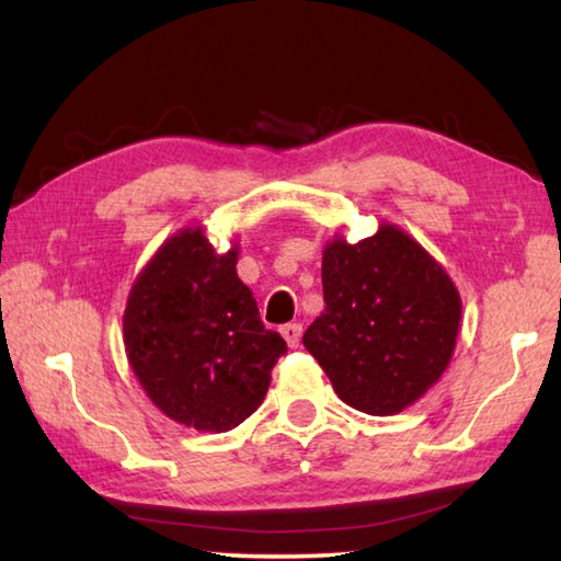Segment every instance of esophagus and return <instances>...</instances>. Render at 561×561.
I'll return each mask as SVG.
<instances>
[{
	"mask_svg": "<svg viewBox=\"0 0 561 561\" xmlns=\"http://www.w3.org/2000/svg\"><path fill=\"white\" fill-rule=\"evenodd\" d=\"M279 332H282V337L287 340V344H289L291 350H294V347H299V342H301V332H304V328H301L299 323H289V325H284Z\"/></svg>",
	"mask_w": 561,
	"mask_h": 561,
	"instance_id": "esophagus-1",
	"label": "esophagus"
}]
</instances>
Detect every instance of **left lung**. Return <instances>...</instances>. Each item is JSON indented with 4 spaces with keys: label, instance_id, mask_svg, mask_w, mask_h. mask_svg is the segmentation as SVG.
<instances>
[{
    "label": "left lung",
    "instance_id": "8db88e82",
    "mask_svg": "<svg viewBox=\"0 0 561 561\" xmlns=\"http://www.w3.org/2000/svg\"><path fill=\"white\" fill-rule=\"evenodd\" d=\"M325 313L304 335L350 408L390 416L438 383L456 352L462 301L428 250L380 221L359 243L335 233L323 248Z\"/></svg>",
    "mask_w": 561,
    "mask_h": 561
}]
</instances>
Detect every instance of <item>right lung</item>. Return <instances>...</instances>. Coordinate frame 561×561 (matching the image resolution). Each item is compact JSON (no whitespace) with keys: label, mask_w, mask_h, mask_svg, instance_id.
I'll use <instances>...</instances> for the list:
<instances>
[{"label":"right lung","mask_w":561,"mask_h":561,"mask_svg":"<svg viewBox=\"0 0 561 561\" xmlns=\"http://www.w3.org/2000/svg\"><path fill=\"white\" fill-rule=\"evenodd\" d=\"M238 250L219 253L205 226H185L141 267L123 313L125 354L141 390L197 432L221 434L248 420L287 352L238 277Z\"/></svg>","instance_id":"obj_1"}]
</instances>
